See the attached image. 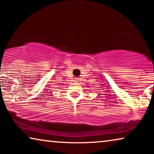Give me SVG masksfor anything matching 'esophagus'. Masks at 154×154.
<instances>
[{"mask_svg": "<svg viewBox=\"0 0 154 154\" xmlns=\"http://www.w3.org/2000/svg\"><path fill=\"white\" fill-rule=\"evenodd\" d=\"M78 80H79V79H78V78H75V79H74V81H78Z\"/></svg>", "mask_w": 154, "mask_h": 154, "instance_id": "34e87169", "label": "esophagus"}]
</instances>
